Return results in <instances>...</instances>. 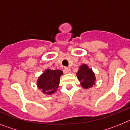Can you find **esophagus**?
<instances>
[{"label":"esophagus","mask_w":130,"mask_h":130,"mask_svg":"<svg viewBox=\"0 0 130 130\" xmlns=\"http://www.w3.org/2000/svg\"><path fill=\"white\" fill-rule=\"evenodd\" d=\"M71 72V70L70 68L68 67H65L64 68V72L66 73H70Z\"/></svg>","instance_id":"obj_1"}]
</instances>
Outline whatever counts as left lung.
I'll return each instance as SVG.
<instances>
[{
  "instance_id": "obj_1",
  "label": "left lung",
  "mask_w": 130,
  "mask_h": 130,
  "mask_svg": "<svg viewBox=\"0 0 130 130\" xmlns=\"http://www.w3.org/2000/svg\"><path fill=\"white\" fill-rule=\"evenodd\" d=\"M77 77L81 83V85L85 89L92 87L95 85L96 77L94 73L87 64H83L79 67V70L77 73Z\"/></svg>"
}]
</instances>
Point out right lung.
<instances>
[{
	"label": "right lung",
	"instance_id": "add662e5",
	"mask_svg": "<svg viewBox=\"0 0 130 130\" xmlns=\"http://www.w3.org/2000/svg\"><path fill=\"white\" fill-rule=\"evenodd\" d=\"M62 74L63 72L60 70H51L47 69L39 77L37 81L38 87L45 94H52L57 91L60 83V77Z\"/></svg>",
	"mask_w": 130,
	"mask_h": 130
}]
</instances>
